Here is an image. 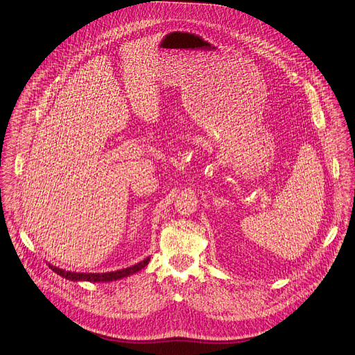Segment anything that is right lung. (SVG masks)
Wrapping results in <instances>:
<instances>
[{
  "mask_svg": "<svg viewBox=\"0 0 355 355\" xmlns=\"http://www.w3.org/2000/svg\"><path fill=\"white\" fill-rule=\"evenodd\" d=\"M150 262V257H147L146 259L140 261L139 263H135L129 268L125 269H119V270H114V272H105V273H79V272H71V270H65V269H60L54 265L49 266L60 276L68 279V280H73V282H114V280H119L122 277L130 276L133 273H137L139 270H141L143 268H146Z\"/></svg>",
  "mask_w": 355,
  "mask_h": 355,
  "instance_id": "obj_1",
  "label": "right lung"
}]
</instances>
